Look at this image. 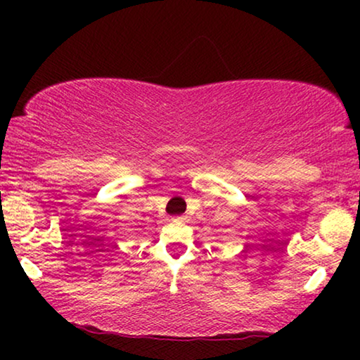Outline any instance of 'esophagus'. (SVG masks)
Here are the masks:
<instances>
[{"mask_svg":"<svg viewBox=\"0 0 360 360\" xmlns=\"http://www.w3.org/2000/svg\"><path fill=\"white\" fill-rule=\"evenodd\" d=\"M176 219H179V221H186V216H184V214L176 216Z\"/></svg>","mask_w":360,"mask_h":360,"instance_id":"34e87169","label":"esophagus"}]
</instances>
